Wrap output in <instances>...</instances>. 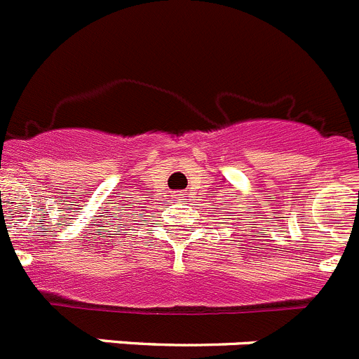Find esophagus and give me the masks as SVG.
<instances>
[{
  "instance_id": "34e87169",
  "label": "esophagus",
  "mask_w": 359,
  "mask_h": 359,
  "mask_svg": "<svg viewBox=\"0 0 359 359\" xmlns=\"http://www.w3.org/2000/svg\"><path fill=\"white\" fill-rule=\"evenodd\" d=\"M176 197H177V199H180V201H182V199H183V194H182V192L176 194Z\"/></svg>"
}]
</instances>
